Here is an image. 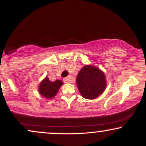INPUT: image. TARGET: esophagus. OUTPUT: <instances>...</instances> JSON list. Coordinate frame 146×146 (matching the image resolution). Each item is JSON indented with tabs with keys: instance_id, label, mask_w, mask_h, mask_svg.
I'll return each mask as SVG.
<instances>
[{
	"instance_id": "esophagus-1",
	"label": "esophagus",
	"mask_w": 146,
	"mask_h": 146,
	"mask_svg": "<svg viewBox=\"0 0 146 146\" xmlns=\"http://www.w3.org/2000/svg\"><path fill=\"white\" fill-rule=\"evenodd\" d=\"M71 76H68L67 78H65L63 80L64 82V83H69L70 81H71Z\"/></svg>"
}]
</instances>
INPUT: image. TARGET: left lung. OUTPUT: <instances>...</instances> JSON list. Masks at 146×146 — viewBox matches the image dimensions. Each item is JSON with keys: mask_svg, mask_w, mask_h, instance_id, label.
Returning <instances> with one entry per match:
<instances>
[{"mask_svg": "<svg viewBox=\"0 0 146 146\" xmlns=\"http://www.w3.org/2000/svg\"><path fill=\"white\" fill-rule=\"evenodd\" d=\"M76 80L80 93L88 100L96 98L106 88L104 74L95 66H84L79 72Z\"/></svg>", "mask_w": 146, "mask_h": 146, "instance_id": "obj_1", "label": "left lung"}]
</instances>
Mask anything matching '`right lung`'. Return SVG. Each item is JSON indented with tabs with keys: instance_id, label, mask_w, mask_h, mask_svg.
<instances>
[{
	"instance_id": "add662e5",
	"label": "right lung",
	"mask_w": 146,
	"mask_h": 146,
	"mask_svg": "<svg viewBox=\"0 0 146 146\" xmlns=\"http://www.w3.org/2000/svg\"><path fill=\"white\" fill-rule=\"evenodd\" d=\"M62 84L63 82L61 80L51 82L48 78H46L40 83L39 92L44 98L51 99L57 94L60 87L62 85Z\"/></svg>"
}]
</instances>
